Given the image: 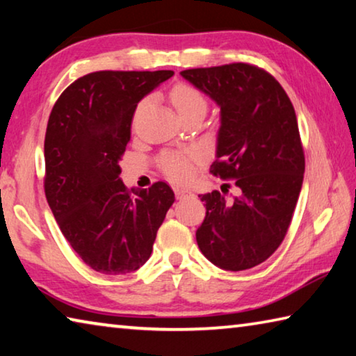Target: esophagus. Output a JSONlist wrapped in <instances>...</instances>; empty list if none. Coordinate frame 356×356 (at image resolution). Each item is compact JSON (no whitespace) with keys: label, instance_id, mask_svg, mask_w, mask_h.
<instances>
[{"label":"esophagus","instance_id":"esophagus-1","mask_svg":"<svg viewBox=\"0 0 356 356\" xmlns=\"http://www.w3.org/2000/svg\"><path fill=\"white\" fill-rule=\"evenodd\" d=\"M174 193H176V196L177 197H184V196H191L193 193H191V190H188V188H174Z\"/></svg>","mask_w":356,"mask_h":356}]
</instances>
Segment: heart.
I'll return each instance as SVG.
<instances>
[{"mask_svg": "<svg viewBox=\"0 0 356 356\" xmlns=\"http://www.w3.org/2000/svg\"><path fill=\"white\" fill-rule=\"evenodd\" d=\"M171 100L179 114H185L196 108L206 110L207 102L197 89L188 84H177L171 91ZM197 160V154L193 152H165L160 159V166L171 180L185 182L193 174V161Z\"/></svg>", "mask_w": 356, "mask_h": 356, "instance_id": "obj_1", "label": "heart"}]
</instances>
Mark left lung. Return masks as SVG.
I'll list each match as a JSON object with an SVG mask.
<instances>
[{"instance_id": "obj_1", "label": "left lung", "mask_w": 356, "mask_h": 356, "mask_svg": "<svg viewBox=\"0 0 356 356\" xmlns=\"http://www.w3.org/2000/svg\"><path fill=\"white\" fill-rule=\"evenodd\" d=\"M220 106L218 160L210 172L236 179L240 195H200L206 218L196 242L229 272L252 268L273 254L291 225L305 174L297 116L284 89L267 72L236 63L180 72Z\"/></svg>"}]
</instances>
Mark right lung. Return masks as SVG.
<instances>
[{
    "mask_svg": "<svg viewBox=\"0 0 356 356\" xmlns=\"http://www.w3.org/2000/svg\"><path fill=\"white\" fill-rule=\"evenodd\" d=\"M172 75V70L88 74L65 89L48 119V206L74 251L99 273L127 275L146 264L174 202L165 182L129 191L119 177L138 104Z\"/></svg>",
    "mask_w": 356,
    "mask_h": 356,
    "instance_id": "add662e5",
    "label": "right lung"
}]
</instances>
